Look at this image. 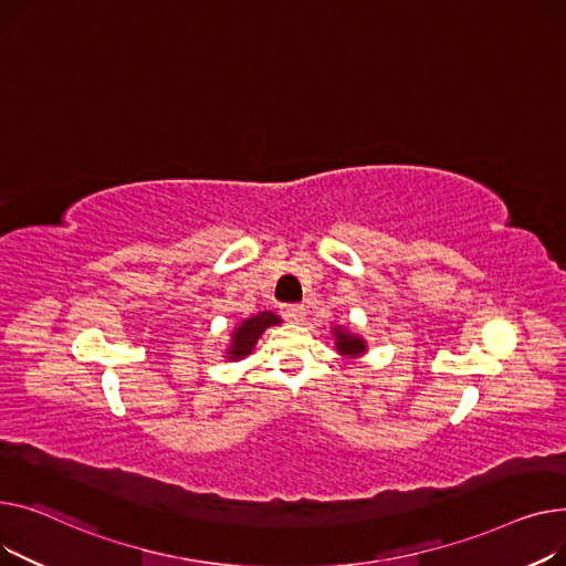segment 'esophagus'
<instances>
[{"label": "esophagus", "mask_w": 566, "mask_h": 566, "mask_svg": "<svg viewBox=\"0 0 566 566\" xmlns=\"http://www.w3.org/2000/svg\"><path fill=\"white\" fill-rule=\"evenodd\" d=\"M281 315H283L287 322L298 324V322H304V317H306V308H304V306H298V304H287V306H283V308H281Z\"/></svg>", "instance_id": "1"}]
</instances>
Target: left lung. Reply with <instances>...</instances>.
Instances as JSON below:
<instances>
[{
  "instance_id": "1",
  "label": "left lung",
  "mask_w": 566,
  "mask_h": 566,
  "mask_svg": "<svg viewBox=\"0 0 566 566\" xmlns=\"http://www.w3.org/2000/svg\"><path fill=\"white\" fill-rule=\"evenodd\" d=\"M331 338H334L336 352L343 358H360L363 354H368V343H365V338L358 336L349 326L334 324L331 326Z\"/></svg>"
}]
</instances>
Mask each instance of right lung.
Wrapping results in <instances>:
<instances>
[{
  "instance_id": "obj_1",
  "label": "right lung",
  "mask_w": 566,
  "mask_h": 566,
  "mask_svg": "<svg viewBox=\"0 0 566 566\" xmlns=\"http://www.w3.org/2000/svg\"><path fill=\"white\" fill-rule=\"evenodd\" d=\"M276 324H281V317L272 311H262V313H255V315L242 319L235 328L230 331L226 358L228 360L247 358L255 349V345L262 338L264 331H268L270 326H276Z\"/></svg>"
}]
</instances>
